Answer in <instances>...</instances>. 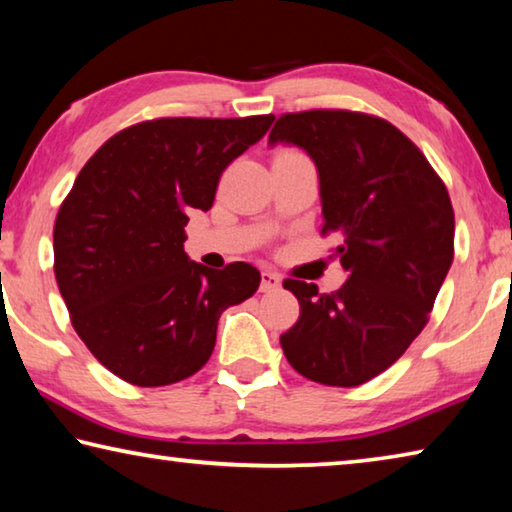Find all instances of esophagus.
Masks as SVG:
<instances>
[{
  "label": "esophagus",
  "mask_w": 512,
  "mask_h": 512,
  "mask_svg": "<svg viewBox=\"0 0 512 512\" xmlns=\"http://www.w3.org/2000/svg\"><path fill=\"white\" fill-rule=\"evenodd\" d=\"M259 289H262L264 293L280 289V275L273 273V271H264L262 273V284H259Z\"/></svg>",
  "instance_id": "esophagus-1"
}]
</instances>
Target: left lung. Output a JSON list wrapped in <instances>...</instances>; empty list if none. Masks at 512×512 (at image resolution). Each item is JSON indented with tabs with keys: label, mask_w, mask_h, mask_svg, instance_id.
<instances>
[{
	"label": "left lung",
	"mask_w": 512,
	"mask_h": 512,
	"mask_svg": "<svg viewBox=\"0 0 512 512\" xmlns=\"http://www.w3.org/2000/svg\"><path fill=\"white\" fill-rule=\"evenodd\" d=\"M268 142L296 144L316 162L323 235L348 280L334 293L284 280L300 318L280 336L302 377L366 384L402 357L429 323L454 259V210L422 151L386 119L352 110L287 112Z\"/></svg>",
	"instance_id": "8db88e82"
}]
</instances>
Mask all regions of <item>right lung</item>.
<instances>
[{
    "instance_id": "1",
    "label": "right lung",
    "mask_w": 512,
    "mask_h": 512,
    "mask_svg": "<svg viewBox=\"0 0 512 512\" xmlns=\"http://www.w3.org/2000/svg\"><path fill=\"white\" fill-rule=\"evenodd\" d=\"M273 119L140 121L76 176L56 216L54 273L76 334L112 375L146 388L192 377L223 311L257 291L255 266L207 268L183 244L187 214L210 210L225 167Z\"/></svg>"
}]
</instances>
